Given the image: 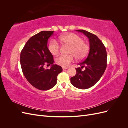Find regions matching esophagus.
Returning <instances> with one entry per match:
<instances>
[{
	"instance_id": "34e87169",
	"label": "esophagus",
	"mask_w": 128,
	"mask_h": 128,
	"mask_svg": "<svg viewBox=\"0 0 128 128\" xmlns=\"http://www.w3.org/2000/svg\"><path fill=\"white\" fill-rule=\"evenodd\" d=\"M68 68L67 67H62V69L63 70H65V69H67Z\"/></svg>"
}]
</instances>
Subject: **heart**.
<instances>
[{
  "instance_id": "1",
  "label": "heart",
  "mask_w": 128,
  "mask_h": 128,
  "mask_svg": "<svg viewBox=\"0 0 128 128\" xmlns=\"http://www.w3.org/2000/svg\"><path fill=\"white\" fill-rule=\"evenodd\" d=\"M60 42L64 45L69 46L68 56L60 55L56 58V62L58 65L66 67L74 61V57L77 60H83L86 58L89 51V46L77 34L69 33L59 37ZM60 46L56 40H53L48 46L49 51L52 54L56 56L60 51Z\"/></svg>"
}]
</instances>
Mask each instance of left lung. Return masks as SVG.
I'll list each match as a JSON object with an SVG mask.
<instances>
[{
  "instance_id": "obj_1",
  "label": "left lung",
  "mask_w": 128,
  "mask_h": 128,
  "mask_svg": "<svg viewBox=\"0 0 128 128\" xmlns=\"http://www.w3.org/2000/svg\"><path fill=\"white\" fill-rule=\"evenodd\" d=\"M76 31L88 38L90 51L87 57L78 64L81 67L76 68V74L70 78V82L77 88L86 89L94 86L102 76L107 67V55L102 42L96 35L84 30ZM84 67L83 71L81 68Z\"/></svg>"
}]
</instances>
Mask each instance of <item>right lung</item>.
<instances>
[{
  "label": "right lung",
  "mask_w": 128,
  "mask_h": 128,
  "mask_svg": "<svg viewBox=\"0 0 128 128\" xmlns=\"http://www.w3.org/2000/svg\"><path fill=\"white\" fill-rule=\"evenodd\" d=\"M54 32L42 31L27 41L20 54L22 70L27 80L40 90H48L56 86L57 76L62 71L60 66L53 64L52 54L48 48V40ZM52 64L45 69V64Z\"/></svg>",
  "instance_id": "right-lung-1"
}]
</instances>
